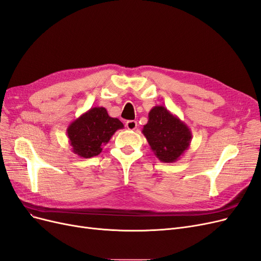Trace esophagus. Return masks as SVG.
Returning <instances> with one entry per match:
<instances>
[{
  "label": "esophagus",
  "instance_id": "34e87169",
  "mask_svg": "<svg viewBox=\"0 0 261 261\" xmlns=\"http://www.w3.org/2000/svg\"><path fill=\"white\" fill-rule=\"evenodd\" d=\"M126 128L129 130H134L137 128V122L136 121H127L126 122Z\"/></svg>",
  "mask_w": 261,
  "mask_h": 261
}]
</instances>
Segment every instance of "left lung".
I'll return each mask as SVG.
<instances>
[{
    "label": "left lung",
    "instance_id": "8db88e82",
    "mask_svg": "<svg viewBox=\"0 0 261 261\" xmlns=\"http://www.w3.org/2000/svg\"><path fill=\"white\" fill-rule=\"evenodd\" d=\"M148 118L142 134L154 155L164 163L178 161L190 147L192 139L190 128L163 106L152 108Z\"/></svg>",
    "mask_w": 261,
    "mask_h": 261
}]
</instances>
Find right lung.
Segmentation results:
<instances>
[{"mask_svg":"<svg viewBox=\"0 0 261 261\" xmlns=\"http://www.w3.org/2000/svg\"><path fill=\"white\" fill-rule=\"evenodd\" d=\"M124 128L123 123L111 118L106 108L94 107L69 124L67 135L72 152L81 158L89 159L102 151L114 133Z\"/></svg>","mask_w":261,"mask_h":261,"instance_id":"add662e5","label":"right lung"}]
</instances>
